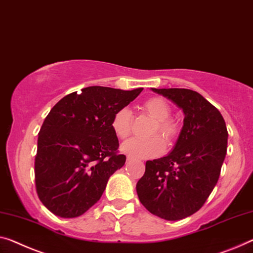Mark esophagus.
Here are the masks:
<instances>
[{
  "instance_id": "34e87169",
  "label": "esophagus",
  "mask_w": 253,
  "mask_h": 253,
  "mask_svg": "<svg viewBox=\"0 0 253 253\" xmlns=\"http://www.w3.org/2000/svg\"><path fill=\"white\" fill-rule=\"evenodd\" d=\"M131 160H133V158H131V157H129V156H128L127 158H126V163L128 164V163H130V161Z\"/></svg>"
}]
</instances>
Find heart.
Here are the masks:
<instances>
[{
    "mask_svg": "<svg viewBox=\"0 0 253 253\" xmlns=\"http://www.w3.org/2000/svg\"><path fill=\"white\" fill-rule=\"evenodd\" d=\"M143 109L149 116L156 119L150 134H160L168 143L172 142L177 136V124L169 118L170 107L161 97H151L143 103ZM133 125V114L130 109L120 108L115 112L111 120V128L118 138H127L131 133ZM166 143L160 136H152L149 138H131L125 142L122 146L124 153L131 158L149 159L160 156L165 151Z\"/></svg>",
    "mask_w": 253,
    "mask_h": 253,
    "instance_id": "1",
    "label": "heart"
}]
</instances>
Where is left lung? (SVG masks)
I'll use <instances>...</instances> for the list:
<instances>
[{"instance_id": "8db88e82", "label": "left lung", "mask_w": 253, "mask_h": 253, "mask_svg": "<svg viewBox=\"0 0 253 253\" xmlns=\"http://www.w3.org/2000/svg\"><path fill=\"white\" fill-rule=\"evenodd\" d=\"M184 114V125L168 156L149 160L136 184L139 201L151 213L179 220L201 208L220 175L228 133L217 108L186 88H151Z\"/></svg>"}]
</instances>
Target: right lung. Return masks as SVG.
Here are the masks:
<instances>
[{
    "mask_svg": "<svg viewBox=\"0 0 253 253\" xmlns=\"http://www.w3.org/2000/svg\"><path fill=\"white\" fill-rule=\"evenodd\" d=\"M142 90L89 86L51 109L39 133L35 183L40 200L55 216L86 212L102 197L109 177L125 165L111 120Z\"/></svg>",
    "mask_w": 253,
    "mask_h": 253,
    "instance_id": "1",
    "label": "right lung"
}]
</instances>
